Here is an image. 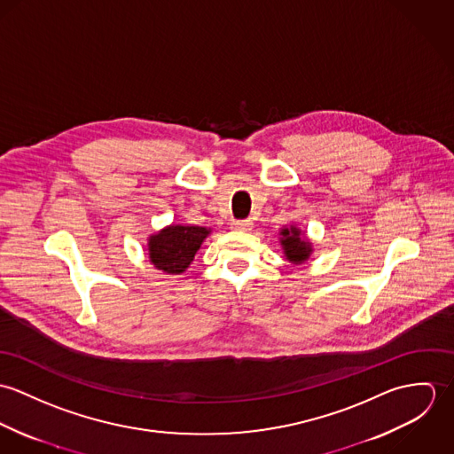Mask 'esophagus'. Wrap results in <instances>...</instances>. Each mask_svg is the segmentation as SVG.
Here are the masks:
<instances>
[{"label":"esophagus","mask_w":454,"mask_h":454,"mask_svg":"<svg viewBox=\"0 0 454 454\" xmlns=\"http://www.w3.org/2000/svg\"><path fill=\"white\" fill-rule=\"evenodd\" d=\"M234 231H241V232H250L254 229V222L252 220H238L232 223Z\"/></svg>","instance_id":"34e87169"}]
</instances>
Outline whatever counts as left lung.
<instances>
[{
	"instance_id": "obj_1",
	"label": "left lung",
	"mask_w": 454,
	"mask_h": 454,
	"mask_svg": "<svg viewBox=\"0 0 454 454\" xmlns=\"http://www.w3.org/2000/svg\"><path fill=\"white\" fill-rule=\"evenodd\" d=\"M279 245L285 254V259L294 265H301L308 262L313 254V243L308 234L301 231L297 225H285L279 231Z\"/></svg>"
}]
</instances>
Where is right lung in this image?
<instances>
[{
    "mask_svg": "<svg viewBox=\"0 0 454 454\" xmlns=\"http://www.w3.org/2000/svg\"><path fill=\"white\" fill-rule=\"evenodd\" d=\"M209 234L211 231L206 227L171 223L148 236V260L166 274H182L189 269Z\"/></svg>",
    "mask_w": 454,
    "mask_h": 454,
    "instance_id": "obj_1",
    "label": "right lung"
}]
</instances>
